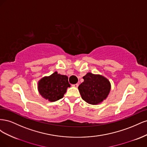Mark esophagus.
<instances>
[{"instance_id":"34e87169","label":"esophagus","mask_w":147,"mask_h":147,"mask_svg":"<svg viewBox=\"0 0 147 147\" xmlns=\"http://www.w3.org/2000/svg\"><path fill=\"white\" fill-rule=\"evenodd\" d=\"M73 87H75V88H77L78 86V84L77 83V84H72V85Z\"/></svg>"}]
</instances>
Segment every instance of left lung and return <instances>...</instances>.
<instances>
[{
	"label": "left lung",
	"mask_w": 147,
	"mask_h": 147,
	"mask_svg": "<svg viewBox=\"0 0 147 147\" xmlns=\"http://www.w3.org/2000/svg\"><path fill=\"white\" fill-rule=\"evenodd\" d=\"M83 78L84 82L78 88L84 101L91 105H97L107 99L111 90V84L107 78L91 72L87 73Z\"/></svg>",
	"instance_id": "1"
}]
</instances>
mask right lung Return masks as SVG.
<instances>
[{
	"instance_id": "right-lung-1",
	"label": "right lung",
	"mask_w": 147,
	"mask_h": 147,
	"mask_svg": "<svg viewBox=\"0 0 147 147\" xmlns=\"http://www.w3.org/2000/svg\"><path fill=\"white\" fill-rule=\"evenodd\" d=\"M70 86L67 76L57 72L50 76L43 77L38 82L40 94L50 102H55L63 98L67 89Z\"/></svg>"
}]
</instances>
